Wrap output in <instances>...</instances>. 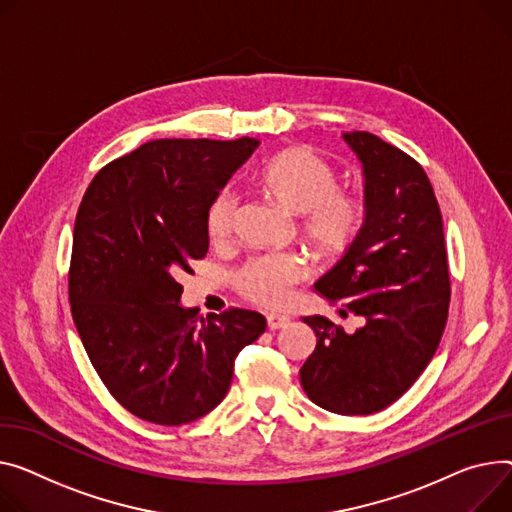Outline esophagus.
<instances>
[{
    "label": "esophagus",
    "mask_w": 512,
    "mask_h": 512,
    "mask_svg": "<svg viewBox=\"0 0 512 512\" xmlns=\"http://www.w3.org/2000/svg\"><path fill=\"white\" fill-rule=\"evenodd\" d=\"M288 317L286 315H267V327L271 329V331H276V329H282V327H286L288 325Z\"/></svg>",
    "instance_id": "1"
}]
</instances>
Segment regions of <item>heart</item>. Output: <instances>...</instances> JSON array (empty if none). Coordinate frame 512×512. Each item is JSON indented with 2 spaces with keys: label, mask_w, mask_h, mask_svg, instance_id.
<instances>
[{
  "label": "heart",
  "mask_w": 512,
  "mask_h": 512,
  "mask_svg": "<svg viewBox=\"0 0 512 512\" xmlns=\"http://www.w3.org/2000/svg\"><path fill=\"white\" fill-rule=\"evenodd\" d=\"M257 187L282 210L298 216V232L304 245L321 261L342 257L362 228L364 203L348 189L337 187L335 166L317 152L292 146L263 162L255 177ZM236 197L220 191L208 212L212 241L222 243L232 230ZM304 265L294 255L255 257L234 278L245 298L261 306H280L290 286L300 282Z\"/></svg>",
  "instance_id": "1"
}]
</instances>
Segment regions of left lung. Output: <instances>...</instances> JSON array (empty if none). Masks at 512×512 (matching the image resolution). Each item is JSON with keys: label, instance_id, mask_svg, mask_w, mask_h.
<instances>
[{"label": "left lung", "instance_id": "8db88e82", "mask_svg": "<svg viewBox=\"0 0 512 512\" xmlns=\"http://www.w3.org/2000/svg\"><path fill=\"white\" fill-rule=\"evenodd\" d=\"M364 170L366 218L348 253L315 290L362 327L346 333L327 317L313 327L317 348L300 385L333 414L368 416L410 389L432 360L449 317L445 232L424 168L368 131L344 133Z\"/></svg>", "mask_w": 512, "mask_h": 512}]
</instances>
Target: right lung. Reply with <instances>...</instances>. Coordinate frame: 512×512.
Segmentation results:
<instances>
[{
    "instance_id": "1",
    "label": "right lung",
    "mask_w": 512,
    "mask_h": 512,
    "mask_svg": "<svg viewBox=\"0 0 512 512\" xmlns=\"http://www.w3.org/2000/svg\"><path fill=\"white\" fill-rule=\"evenodd\" d=\"M257 146L152 140L98 170L82 197L72 317L100 381L146 422L181 426L210 414L238 352L265 331L255 311L197 319L179 304L181 274L208 253L212 201Z\"/></svg>"
}]
</instances>
